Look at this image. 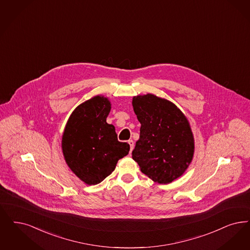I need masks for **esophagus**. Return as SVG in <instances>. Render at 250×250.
I'll list each match as a JSON object with an SVG mask.
<instances>
[{
  "label": "esophagus",
  "mask_w": 250,
  "mask_h": 250,
  "mask_svg": "<svg viewBox=\"0 0 250 250\" xmlns=\"http://www.w3.org/2000/svg\"><path fill=\"white\" fill-rule=\"evenodd\" d=\"M128 144L130 145V151H132L134 149V141L132 140H128Z\"/></svg>",
  "instance_id": "esophagus-1"
}]
</instances>
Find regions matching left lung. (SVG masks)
<instances>
[{
    "label": "left lung",
    "instance_id": "left-lung-1",
    "mask_svg": "<svg viewBox=\"0 0 250 250\" xmlns=\"http://www.w3.org/2000/svg\"><path fill=\"white\" fill-rule=\"evenodd\" d=\"M132 105L141 125L132 158L150 180L171 183L183 175L193 158L190 123L173 102L153 94L134 97Z\"/></svg>",
    "mask_w": 250,
    "mask_h": 250
}]
</instances>
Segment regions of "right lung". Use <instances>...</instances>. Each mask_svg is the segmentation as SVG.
<instances>
[{"label": "right lung", "mask_w": 250, "mask_h": 250, "mask_svg": "<svg viewBox=\"0 0 250 250\" xmlns=\"http://www.w3.org/2000/svg\"><path fill=\"white\" fill-rule=\"evenodd\" d=\"M111 104L104 96L83 102L70 114L62 135L61 149L70 169L87 185L110 176L130 146L117 140L115 127L106 119Z\"/></svg>", "instance_id": "1"}]
</instances>
